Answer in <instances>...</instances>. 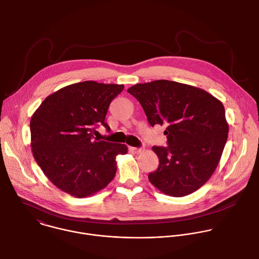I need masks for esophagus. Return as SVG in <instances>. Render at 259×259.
<instances>
[{
  "label": "esophagus",
  "instance_id": "34e87169",
  "mask_svg": "<svg viewBox=\"0 0 259 259\" xmlns=\"http://www.w3.org/2000/svg\"><path fill=\"white\" fill-rule=\"evenodd\" d=\"M130 150L134 153H139L142 151V148H138V147H130Z\"/></svg>",
  "mask_w": 259,
  "mask_h": 259
}]
</instances>
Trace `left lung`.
<instances>
[{
  "label": "left lung",
  "mask_w": 259,
  "mask_h": 259,
  "mask_svg": "<svg viewBox=\"0 0 259 259\" xmlns=\"http://www.w3.org/2000/svg\"><path fill=\"white\" fill-rule=\"evenodd\" d=\"M127 92L151 126H166L168 146L152 147L159 165L148 175L149 182L178 198L199 190L218 166L228 138L223 104L202 89L166 79L137 83Z\"/></svg>",
  "instance_id": "8db88e82"
}]
</instances>
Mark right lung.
I'll list each match as a JSON object with an SVG mask.
<instances>
[{
    "label": "right lung",
    "instance_id": "1",
    "mask_svg": "<svg viewBox=\"0 0 259 259\" xmlns=\"http://www.w3.org/2000/svg\"><path fill=\"white\" fill-rule=\"evenodd\" d=\"M123 84L94 80L66 85L48 96L30 121L33 156L47 179L62 192L85 198L105 189L117 170L116 157L125 144L97 138L93 133L105 122L110 103Z\"/></svg>",
    "mask_w": 259,
    "mask_h": 259
}]
</instances>
